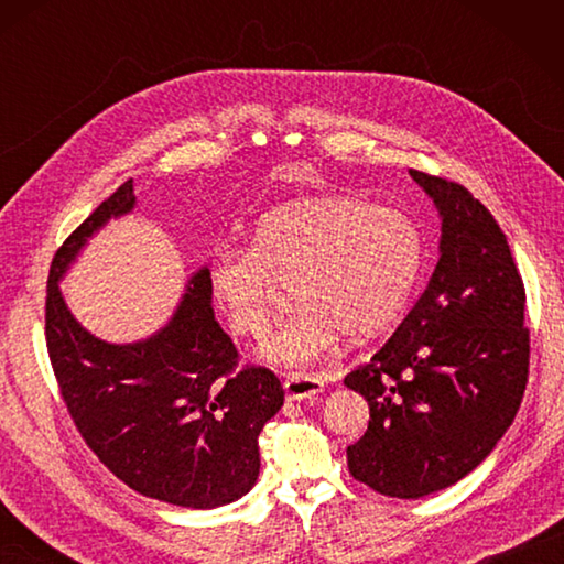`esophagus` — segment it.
Masks as SVG:
<instances>
[{
    "instance_id": "obj_1",
    "label": "esophagus",
    "mask_w": 564,
    "mask_h": 564,
    "mask_svg": "<svg viewBox=\"0 0 564 564\" xmlns=\"http://www.w3.org/2000/svg\"><path fill=\"white\" fill-rule=\"evenodd\" d=\"M285 398L289 400H310L325 392V378L322 376H307V373H293L283 382Z\"/></svg>"
}]
</instances>
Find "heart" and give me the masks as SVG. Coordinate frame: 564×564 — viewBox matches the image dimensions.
I'll return each instance as SVG.
<instances>
[{"label":"heart","instance_id":"1","mask_svg":"<svg viewBox=\"0 0 564 564\" xmlns=\"http://www.w3.org/2000/svg\"><path fill=\"white\" fill-rule=\"evenodd\" d=\"M424 263L410 215L358 196L301 198L263 215L247 249L220 247L208 267L213 301L239 337L263 339L293 285L303 305L273 334L267 358L303 366L341 334L366 339L410 305Z\"/></svg>","mask_w":564,"mask_h":564}]
</instances>
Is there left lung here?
Returning <instances> with one entry per match:
<instances>
[{
  "instance_id": "8db88e82",
  "label": "left lung",
  "mask_w": 564,
  "mask_h": 564,
  "mask_svg": "<svg viewBox=\"0 0 564 564\" xmlns=\"http://www.w3.org/2000/svg\"><path fill=\"white\" fill-rule=\"evenodd\" d=\"M441 213L434 275L398 332L344 386L370 406L346 448L354 480L419 499L480 465L517 416L529 382L525 289L507 235L465 186L419 170Z\"/></svg>"
}]
</instances>
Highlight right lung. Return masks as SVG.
<instances>
[{"mask_svg": "<svg viewBox=\"0 0 564 564\" xmlns=\"http://www.w3.org/2000/svg\"><path fill=\"white\" fill-rule=\"evenodd\" d=\"M133 206L128 178L53 257L45 346L59 398L84 443L130 489L188 509L230 505L257 482V438L283 406V386L269 368L239 366L213 315L208 269L188 281L170 325L126 346L91 337L59 295L87 237Z\"/></svg>", "mask_w": 564, "mask_h": 564, "instance_id": "obj_1", "label": "right lung"}]
</instances>
